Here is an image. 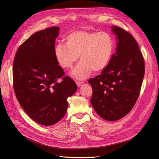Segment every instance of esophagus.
Masks as SVG:
<instances>
[{
    "label": "esophagus",
    "mask_w": 159,
    "mask_h": 159,
    "mask_svg": "<svg viewBox=\"0 0 159 159\" xmlns=\"http://www.w3.org/2000/svg\"><path fill=\"white\" fill-rule=\"evenodd\" d=\"M76 84H77V85L78 86V87H80V86L82 85V84H83V82H81V81H76Z\"/></svg>",
    "instance_id": "34e87169"
}]
</instances>
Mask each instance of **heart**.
<instances>
[{
  "mask_svg": "<svg viewBox=\"0 0 159 159\" xmlns=\"http://www.w3.org/2000/svg\"><path fill=\"white\" fill-rule=\"evenodd\" d=\"M115 50L113 37L105 32L78 30L65 38V45L56 46L54 54L63 69H70L80 57L81 61L72 72L75 78L84 80L91 71L103 70L111 60Z\"/></svg>",
  "mask_w": 159,
  "mask_h": 159,
  "instance_id": "obj_1",
  "label": "heart"
}]
</instances>
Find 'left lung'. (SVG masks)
Wrapping results in <instances>:
<instances>
[{"label": "left lung", "mask_w": 159, "mask_h": 159, "mask_svg": "<svg viewBox=\"0 0 159 159\" xmlns=\"http://www.w3.org/2000/svg\"><path fill=\"white\" fill-rule=\"evenodd\" d=\"M116 52L102 74L88 82L93 89L91 103L99 116L115 121L125 116L139 98L145 74V61L129 32L113 26Z\"/></svg>", "instance_id": "1"}]
</instances>
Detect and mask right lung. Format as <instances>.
Returning <instances> with one entry per match:
<instances>
[{
    "label": "right lung",
    "instance_id": "1",
    "mask_svg": "<svg viewBox=\"0 0 159 159\" xmlns=\"http://www.w3.org/2000/svg\"><path fill=\"white\" fill-rule=\"evenodd\" d=\"M60 28L38 31L18 48L13 62V87L20 106L32 120L52 125L63 118L67 99L78 89L56 61L54 50ZM61 78L62 81L57 82Z\"/></svg>",
    "mask_w": 159,
    "mask_h": 159
}]
</instances>
